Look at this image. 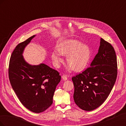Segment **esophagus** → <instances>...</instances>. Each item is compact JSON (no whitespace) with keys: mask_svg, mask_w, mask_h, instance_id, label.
<instances>
[{"mask_svg":"<svg viewBox=\"0 0 126 126\" xmlns=\"http://www.w3.org/2000/svg\"><path fill=\"white\" fill-rule=\"evenodd\" d=\"M62 79L63 80H67V76L66 75H63L62 76Z\"/></svg>","mask_w":126,"mask_h":126,"instance_id":"1","label":"esophagus"}]
</instances>
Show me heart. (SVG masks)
I'll return each mask as SVG.
<instances>
[{
	"instance_id": "b5f03b06",
	"label": "heart",
	"mask_w": 126,
	"mask_h": 126,
	"mask_svg": "<svg viewBox=\"0 0 126 126\" xmlns=\"http://www.w3.org/2000/svg\"><path fill=\"white\" fill-rule=\"evenodd\" d=\"M57 51L51 54V58L56 67H59L63 62L62 55L67 56L68 65L75 71L84 70L88 63L91 56L88 46L79 40L70 39L63 40L57 47Z\"/></svg>"
}]
</instances>
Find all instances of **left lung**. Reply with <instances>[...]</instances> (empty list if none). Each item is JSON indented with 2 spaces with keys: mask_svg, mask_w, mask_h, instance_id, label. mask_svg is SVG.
Returning <instances> with one entry per match:
<instances>
[{
  "mask_svg": "<svg viewBox=\"0 0 126 126\" xmlns=\"http://www.w3.org/2000/svg\"><path fill=\"white\" fill-rule=\"evenodd\" d=\"M117 76L115 51L111 44L101 38L98 52L90 67L72 78L76 104L85 111L99 107L111 92Z\"/></svg>",
  "mask_w": 126,
  "mask_h": 126,
  "instance_id": "obj_1",
  "label": "left lung"
}]
</instances>
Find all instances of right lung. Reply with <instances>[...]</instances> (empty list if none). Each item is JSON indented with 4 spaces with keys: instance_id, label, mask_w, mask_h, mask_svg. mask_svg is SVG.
Listing matches in <instances>:
<instances>
[{
    "instance_id": "obj_1",
    "label": "right lung",
    "mask_w": 126,
    "mask_h": 126,
    "mask_svg": "<svg viewBox=\"0 0 126 126\" xmlns=\"http://www.w3.org/2000/svg\"><path fill=\"white\" fill-rule=\"evenodd\" d=\"M35 36L15 48L10 57L8 72L11 85L21 104L30 111L40 113L52 105L61 76L45 63L32 65L24 59L25 48Z\"/></svg>"
}]
</instances>
